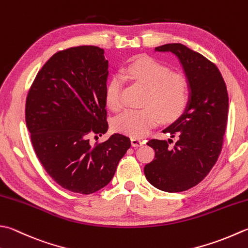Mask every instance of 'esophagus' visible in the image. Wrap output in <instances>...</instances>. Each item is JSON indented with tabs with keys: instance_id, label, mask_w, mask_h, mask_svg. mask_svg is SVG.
I'll use <instances>...</instances> for the list:
<instances>
[{
	"instance_id": "obj_1",
	"label": "esophagus",
	"mask_w": 248,
	"mask_h": 248,
	"mask_svg": "<svg viewBox=\"0 0 248 248\" xmlns=\"http://www.w3.org/2000/svg\"><path fill=\"white\" fill-rule=\"evenodd\" d=\"M143 140L138 138H131V144H132L133 147H139L140 145H143Z\"/></svg>"
}]
</instances>
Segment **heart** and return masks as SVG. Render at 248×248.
<instances>
[{"instance_id": "obj_1", "label": "heart", "mask_w": 248, "mask_h": 248, "mask_svg": "<svg viewBox=\"0 0 248 248\" xmlns=\"http://www.w3.org/2000/svg\"><path fill=\"white\" fill-rule=\"evenodd\" d=\"M129 78L147 89L142 102L143 108L125 109L114 119V128L131 137H143L158 124L170 123L182 115L189 99V84L186 77L172 73L168 66L150 58L131 63L121 72ZM123 80L115 76L106 87V103L113 110L123 106Z\"/></svg>"}]
</instances>
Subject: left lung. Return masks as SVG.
<instances>
[{
	"label": "left lung",
	"instance_id": "obj_1",
	"mask_svg": "<svg viewBox=\"0 0 248 248\" xmlns=\"http://www.w3.org/2000/svg\"><path fill=\"white\" fill-rule=\"evenodd\" d=\"M155 51L177 57L189 84V99L184 113L162 132L175 137L150 140L155 159L146 164L147 181L160 190L181 192L198 185L216 163L226 132L229 98L217 66L182 44H166Z\"/></svg>",
	"mask_w": 248,
	"mask_h": 248
}]
</instances>
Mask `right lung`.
<instances>
[{
  "instance_id": "add662e5",
  "label": "right lung",
  "mask_w": 248,
  "mask_h": 248,
  "mask_svg": "<svg viewBox=\"0 0 248 248\" xmlns=\"http://www.w3.org/2000/svg\"><path fill=\"white\" fill-rule=\"evenodd\" d=\"M104 49L78 46L58 51L34 79L27 96L26 123L34 152L46 172L67 190L90 195L111 181L130 139L114 133L92 145V135L106 133Z\"/></svg>"
}]
</instances>
